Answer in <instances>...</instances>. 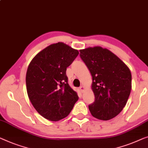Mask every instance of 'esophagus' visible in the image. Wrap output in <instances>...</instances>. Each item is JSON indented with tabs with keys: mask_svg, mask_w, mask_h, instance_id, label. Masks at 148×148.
Wrapping results in <instances>:
<instances>
[{
	"mask_svg": "<svg viewBox=\"0 0 148 148\" xmlns=\"http://www.w3.org/2000/svg\"><path fill=\"white\" fill-rule=\"evenodd\" d=\"M79 91H80L81 93H83V91H84V87L81 86L80 87H79Z\"/></svg>",
	"mask_w": 148,
	"mask_h": 148,
	"instance_id": "34e87169",
	"label": "esophagus"
}]
</instances>
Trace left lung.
I'll list each match as a JSON object with an SVG mask.
<instances>
[{"instance_id": "1", "label": "left lung", "mask_w": 148, "mask_h": 148, "mask_svg": "<svg viewBox=\"0 0 148 148\" xmlns=\"http://www.w3.org/2000/svg\"><path fill=\"white\" fill-rule=\"evenodd\" d=\"M80 57L92 76L95 101L89 106L94 117L109 120L117 116L127 103L132 89V74L114 53L101 47L80 50Z\"/></svg>"}]
</instances>
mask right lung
Masks as SVG:
<instances>
[{
    "label": "right lung",
    "instance_id": "obj_1",
    "mask_svg": "<svg viewBox=\"0 0 148 148\" xmlns=\"http://www.w3.org/2000/svg\"><path fill=\"white\" fill-rule=\"evenodd\" d=\"M78 55L77 50L59 42L40 51L28 67V96L37 112L47 119L65 118L79 99L66 75L67 67Z\"/></svg>",
    "mask_w": 148,
    "mask_h": 148
}]
</instances>
